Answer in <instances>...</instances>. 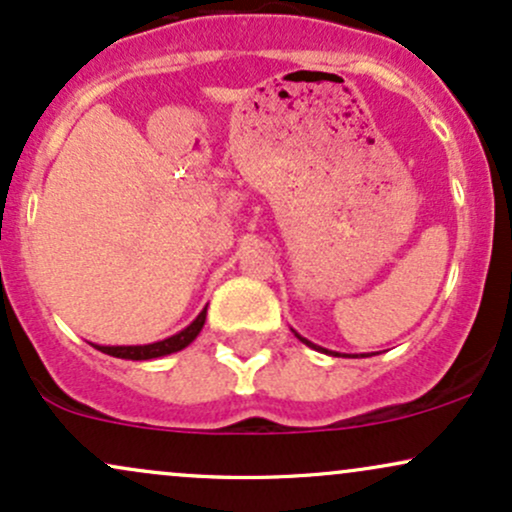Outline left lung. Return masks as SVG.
<instances>
[{
  "instance_id": "obj_1",
  "label": "left lung",
  "mask_w": 512,
  "mask_h": 512,
  "mask_svg": "<svg viewBox=\"0 0 512 512\" xmlns=\"http://www.w3.org/2000/svg\"><path fill=\"white\" fill-rule=\"evenodd\" d=\"M293 334H296V337L301 339V342H303L305 346H310V349H315V351H322V354H332V356H339V354H334V351H327V349H322V346H317V344H313V342H308V339L301 337V334H298L296 330H293Z\"/></svg>"
}]
</instances>
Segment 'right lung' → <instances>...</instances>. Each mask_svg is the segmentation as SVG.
Here are the masks:
<instances>
[{"label":"right lung","mask_w":512,"mask_h":512,"mask_svg":"<svg viewBox=\"0 0 512 512\" xmlns=\"http://www.w3.org/2000/svg\"><path fill=\"white\" fill-rule=\"evenodd\" d=\"M204 320H207V308L199 313L195 320L190 322V325L185 327V330L173 334V337L163 339V342H154V344H142V346H96L98 351H103V354L108 356H115V358H127V361H149V358H158V356H168V354H175V351L185 349L187 344H192L197 339V334L202 332L204 327Z\"/></svg>","instance_id":"obj_1"}]
</instances>
